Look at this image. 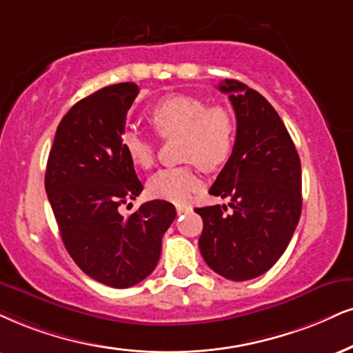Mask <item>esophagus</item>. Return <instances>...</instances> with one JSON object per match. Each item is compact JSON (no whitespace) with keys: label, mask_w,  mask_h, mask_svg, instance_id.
Here are the masks:
<instances>
[{"label":"esophagus","mask_w":353,"mask_h":353,"mask_svg":"<svg viewBox=\"0 0 353 353\" xmlns=\"http://www.w3.org/2000/svg\"><path fill=\"white\" fill-rule=\"evenodd\" d=\"M191 206H186V204H178L176 206V212L178 214H185V212H190Z\"/></svg>","instance_id":"1"}]
</instances>
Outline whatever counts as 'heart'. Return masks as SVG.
<instances>
[{
    "mask_svg": "<svg viewBox=\"0 0 353 353\" xmlns=\"http://www.w3.org/2000/svg\"><path fill=\"white\" fill-rule=\"evenodd\" d=\"M150 124L162 137L180 136L183 167L163 168L149 180L152 196L172 203H185L203 186L196 165L214 170L228 162L236 142V123L224 106H208L201 98L168 94L150 111ZM123 150L139 168H150L155 160L154 143L139 130H125Z\"/></svg>",
    "mask_w": 353,
    "mask_h": 353,
    "instance_id": "1",
    "label": "heart"
}]
</instances>
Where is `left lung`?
<instances>
[{
    "instance_id": "left-lung-1",
    "label": "left lung",
    "mask_w": 353,
    "mask_h": 353,
    "mask_svg": "<svg viewBox=\"0 0 353 353\" xmlns=\"http://www.w3.org/2000/svg\"><path fill=\"white\" fill-rule=\"evenodd\" d=\"M237 119L236 143L210 194L228 208H196L199 250L221 276L245 281L263 275L286 250L301 216V162L288 130L259 91L237 80L219 85Z\"/></svg>"
}]
</instances>
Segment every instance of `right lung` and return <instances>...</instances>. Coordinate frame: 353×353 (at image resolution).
<instances>
[{
  "label": "right lung",
  "instance_id": "add662e5",
  "mask_svg": "<svg viewBox=\"0 0 353 353\" xmlns=\"http://www.w3.org/2000/svg\"><path fill=\"white\" fill-rule=\"evenodd\" d=\"M137 93L136 83H117L78 101L60 121L47 160V198L65 249L81 272L111 288L154 272L176 216L163 199L128 217L117 210L143 190L121 143Z\"/></svg>",
  "mask_w": 353,
  "mask_h": 353
}]
</instances>
